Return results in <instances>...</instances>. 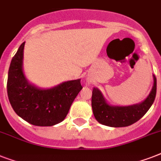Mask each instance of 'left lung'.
Listing matches in <instances>:
<instances>
[{
  "instance_id": "1",
  "label": "left lung",
  "mask_w": 161,
  "mask_h": 161,
  "mask_svg": "<svg viewBox=\"0 0 161 161\" xmlns=\"http://www.w3.org/2000/svg\"><path fill=\"white\" fill-rule=\"evenodd\" d=\"M154 84L150 94L140 103L129 106L111 105L97 88H93L92 108L96 120L109 127H126L140 120L150 109L156 95V78L153 75Z\"/></svg>"
}]
</instances>
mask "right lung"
<instances>
[{
	"mask_svg": "<svg viewBox=\"0 0 161 161\" xmlns=\"http://www.w3.org/2000/svg\"><path fill=\"white\" fill-rule=\"evenodd\" d=\"M25 42L19 47L8 71L7 95L18 116L36 126H53L62 122L73 100L83 88L80 79L71 80L51 88H42L26 79L23 72Z\"/></svg>",
	"mask_w": 161,
	"mask_h": 161,
	"instance_id": "add662e5",
	"label": "right lung"
}]
</instances>
